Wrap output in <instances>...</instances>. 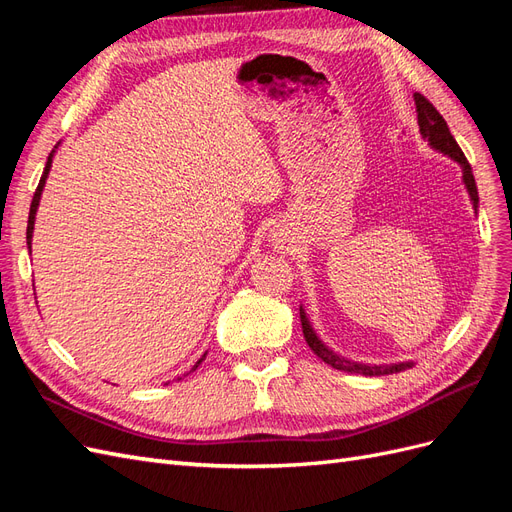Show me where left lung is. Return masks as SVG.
<instances>
[{
  "label": "left lung",
  "mask_w": 512,
  "mask_h": 512,
  "mask_svg": "<svg viewBox=\"0 0 512 512\" xmlns=\"http://www.w3.org/2000/svg\"><path fill=\"white\" fill-rule=\"evenodd\" d=\"M414 104H416V115H418V128H421V134L427 138L429 145L436 147L438 151L446 153V156H451L453 160H457L461 164L463 170V183H466V188L472 196V203L474 209L478 205V190H476V181L472 175V166L468 162V158L463 156L461 147L457 145V141L453 138L451 130H448L444 117L438 113V108L433 106L425 96L421 94H414ZM301 314V327H303V335H305V342L307 346L314 350L316 356L320 359L335 367V369H342V371H350V374H363V376H382V374H397V371H404L408 367H412V363H399V365H389V367H369V365H361V363H352L342 359V356H337L335 352H331L327 346H324L320 339L316 337L312 324L307 322V316L303 312V307L299 309Z\"/></svg>",
  "instance_id": "left-lung-1"
}]
</instances>
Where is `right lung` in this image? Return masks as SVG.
I'll return each instance as SVG.
<instances>
[{
    "label": "right lung",
    "instance_id": "obj_1",
    "mask_svg": "<svg viewBox=\"0 0 512 512\" xmlns=\"http://www.w3.org/2000/svg\"><path fill=\"white\" fill-rule=\"evenodd\" d=\"M53 158V153L49 156V160H46V166H44V173H42V177H40V183H38V188H36V192H34V198H32V207H29V220H27V245H29V252H32V232H34V220H36V209H38V203H40V194H42V188H44V181H46V175H49V168H51V160ZM207 356V354H205ZM205 356L200 361H205ZM200 361L192 367V369H196L198 365H200Z\"/></svg>",
    "mask_w": 512,
    "mask_h": 512
}]
</instances>
